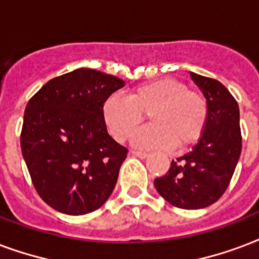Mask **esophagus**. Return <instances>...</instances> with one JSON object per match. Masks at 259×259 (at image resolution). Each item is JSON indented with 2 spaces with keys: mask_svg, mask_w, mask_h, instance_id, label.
<instances>
[{
  "mask_svg": "<svg viewBox=\"0 0 259 259\" xmlns=\"http://www.w3.org/2000/svg\"><path fill=\"white\" fill-rule=\"evenodd\" d=\"M131 154H132V155H135V157L140 158V159H144V158H147V157H148L147 152H144V151H136V150H132Z\"/></svg>",
  "mask_w": 259,
  "mask_h": 259,
  "instance_id": "obj_1",
  "label": "esophagus"
}]
</instances>
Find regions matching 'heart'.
I'll list each match as a JSON object with an SVG mask.
<instances>
[{
  "instance_id": "b5f03b06",
  "label": "heart",
  "mask_w": 259,
  "mask_h": 259,
  "mask_svg": "<svg viewBox=\"0 0 259 259\" xmlns=\"http://www.w3.org/2000/svg\"><path fill=\"white\" fill-rule=\"evenodd\" d=\"M148 113L150 125L132 135L140 148L171 150L196 143L205 131L208 102L184 82L162 78L132 89L128 97L111 94L101 105L102 121L117 142H124Z\"/></svg>"
}]
</instances>
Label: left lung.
<instances>
[{"instance_id": "8db88e82", "label": "left lung", "mask_w": 259, "mask_h": 259, "mask_svg": "<svg viewBox=\"0 0 259 259\" xmlns=\"http://www.w3.org/2000/svg\"><path fill=\"white\" fill-rule=\"evenodd\" d=\"M208 102L205 131L192 151L173 161L154 181L166 201L182 209H201L219 200L235 171L242 151L239 107L223 83L190 71Z\"/></svg>"}]
</instances>
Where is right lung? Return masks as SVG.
I'll return each instance as SVG.
<instances>
[{"instance_id": "add662e5", "label": "right lung", "mask_w": 259, "mask_h": 259, "mask_svg": "<svg viewBox=\"0 0 259 259\" xmlns=\"http://www.w3.org/2000/svg\"><path fill=\"white\" fill-rule=\"evenodd\" d=\"M124 81L77 69L48 81L28 101L21 151L44 202L66 215L98 209L115 189L128 150L107 131L101 105Z\"/></svg>"}]
</instances>
